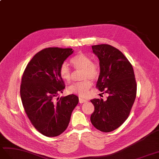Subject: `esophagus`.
Listing matches in <instances>:
<instances>
[{"label": "esophagus", "instance_id": "obj_1", "mask_svg": "<svg viewBox=\"0 0 159 159\" xmlns=\"http://www.w3.org/2000/svg\"><path fill=\"white\" fill-rule=\"evenodd\" d=\"M79 102H80V103H84V102H87V100L84 99V98H79Z\"/></svg>", "mask_w": 159, "mask_h": 159}]
</instances>
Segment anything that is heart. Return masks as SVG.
Here are the masks:
<instances>
[{
  "mask_svg": "<svg viewBox=\"0 0 159 159\" xmlns=\"http://www.w3.org/2000/svg\"><path fill=\"white\" fill-rule=\"evenodd\" d=\"M71 63L77 70H82L81 79L83 80L71 85L68 88L69 92L81 97H85L88 95L92 87V82L90 79L95 80L98 77V68L97 65L92 63L91 58L84 53H79L73 57L71 59ZM59 73L63 80L68 82H70L72 72L67 63H63L61 65Z\"/></svg>",
  "mask_w": 159,
  "mask_h": 159,
  "instance_id": "heart-1",
  "label": "heart"
}]
</instances>
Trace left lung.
Segmentation results:
<instances>
[{"label":"left lung","mask_w":159,"mask_h":159,"mask_svg":"<svg viewBox=\"0 0 159 159\" xmlns=\"http://www.w3.org/2000/svg\"><path fill=\"white\" fill-rule=\"evenodd\" d=\"M92 48L99 59L96 87L109 96L105 101L102 98L90 100L94 106L90 121L97 129L110 132L128 117L136 96V82L132 65L117 48L109 44L94 45Z\"/></svg>","instance_id":"obj_1"}]
</instances>
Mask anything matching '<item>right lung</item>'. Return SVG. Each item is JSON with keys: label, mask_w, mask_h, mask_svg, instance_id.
<instances>
[{"label": "right lung", "mask_w": 159, "mask_h": 159, "mask_svg": "<svg viewBox=\"0 0 159 159\" xmlns=\"http://www.w3.org/2000/svg\"><path fill=\"white\" fill-rule=\"evenodd\" d=\"M73 52L72 48L42 50L29 62L22 76L20 96L25 112L45 136L55 137L65 131L79 102L74 94L57 98L65 88L60 67Z\"/></svg>", "instance_id": "1"}]
</instances>
